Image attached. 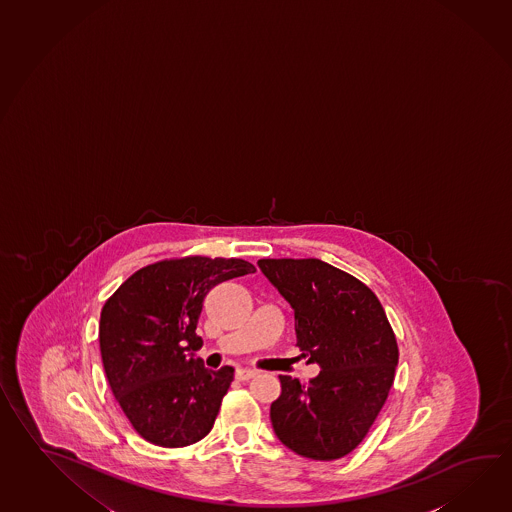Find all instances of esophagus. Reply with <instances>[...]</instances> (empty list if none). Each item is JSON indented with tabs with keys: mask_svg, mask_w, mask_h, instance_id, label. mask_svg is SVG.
<instances>
[{
	"mask_svg": "<svg viewBox=\"0 0 512 512\" xmlns=\"http://www.w3.org/2000/svg\"><path fill=\"white\" fill-rule=\"evenodd\" d=\"M255 376H257L255 370H246V368H239V370L235 372V379H239V381H250L251 377Z\"/></svg>",
	"mask_w": 512,
	"mask_h": 512,
	"instance_id": "obj_1",
	"label": "esophagus"
}]
</instances>
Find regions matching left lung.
Returning a JSON list of instances; mask_svg holds the SVG:
<instances>
[{
    "instance_id": "8db88e82",
    "label": "left lung",
    "mask_w": 512,
    "mask_h": 512,
    "mask_svg": "<svg viewBox=\"0 0 512 512\" xmlns=\"http://www.w3.org/2000/svg\"><path fill=\"white\" fill-rule=\"evenodd\" d=\"M266 279L290 303L297 346L319 376L281 379L270 408L282 445L303 458L334 461L365 439L396 374V335L376 293L319 259H261Z\"/></svg>"
}]
</instances>
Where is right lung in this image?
I'll return each instance as SVG.
<instances>
[{"label":"right lung","mask_w":512,"mask_h":512,"mask_svg":"<svg viewBox=\"0 0 512 512\" xmlns=\"http://www.w3.org/2000/svg\"><path fill=\"white\" fill-rule=\"evenodd\" d=\"M255 272L242 259L200 255L155 262L116 290L100 315V352L118 405L142 438L180 449L206 438L233 368L208 370L191 354L211 288Z\"/></svg>","instance_id":"obj_1"}]
</instances>
